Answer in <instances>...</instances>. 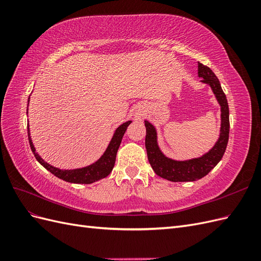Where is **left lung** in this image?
<instances>
[{
    "label": "left lung",
    "instance_id": "1",
    "mask_svg": "<svg viewBox=\"0 0 261 261\" xmlns=\"http://www.w3.org/2000/svg\"><path fill=\"white\" fill-rule=\"evenodd\" d=\"M198 76L202 83L211 87L221 107V128L220 136L207 153L191 160L177 161L164 155L158 145L156 129L154 126L145 121L146 126V150L148 160L156 175L171 181H194L206 176L222 159L228 141L230 133V118H228V105L225 94L221 88L220 82L215 73L198 62Z\"/></svg>",
    "mask_w": 261,
    "mask_h": 261
}]
</instances>
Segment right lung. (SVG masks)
I'll return each instance as SVG.
<instances>
[{
  "label": "right lung",
  "mask_w": 261,
  "mask_h": 261,
  "mask_svg": "<svg viewBox=\"0 0 261 261\" xmlns=\"http://www.w3.org/2000/svg\"><path fill=\"white\" fill-rule=\"evenodd\" d=\"M29 103V99H28ZM28 113V111H27ZM132 123V121H127L123 123L122 125L118 126L115 129L114 135L110 141V144L105 151V153L100 156V159L97 160L94 163L87 165L85 168L81 169H74V170H61L59 168H55L53 165L45 162L42 158L36 152V148L33 144V140L30 137V130H29V124L28 126V139H29V145L31 148V151L34 152L37 161L40 163L42 167H44L46 170L50 171L53 175L57 177L68 181V183H75V184H91L93 181H97L99 179H102L107 177L111 171L113 170L115 159H116V153L118 147L121 145L122 138L124 134L127 129V126Z\"/></svg>",
  "instance_id": "right-lung-1"
}]
</instances>
